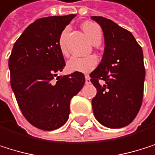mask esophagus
I'll use <instances>...</instances> for the list:
<instances>
[{"label": "esophagus", "instance_id": "obj_1", "mask_svg": "<svg viewBox=\"0 0 155 155\" xmlns=\"http://www.w3.org/2000/svg\"><path fill=\"white\" fill-rule=\"evenodd\" d=\"M85 84H90V77L88 75H85Z\"/></svg>", "mask_w": 155, "mask_h": 155}]
</instances>
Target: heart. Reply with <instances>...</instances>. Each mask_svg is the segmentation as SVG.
I'll use <instances>...</instances> for the list:
<instances>
[{"instance_id": "b5f03b06", "label": "heart", "mask_w": 155, "mask_h": 155, "mask_svg": "<svg viewBox=\"0 0 155 155\" xmlns=\"http://www.w3.org/2000/svg\"><path fill=\"white\" fill-rule=\"evenodd\" d=\"M82 28L87 38L91 40L93 44L101 39V28L97 24L94 22H84L82 25ZM66 35L67 29H64L59 38V48L61 53L64 57L69 56V49L66 46ZM97 65V60L94 56H86V57H72L67 62V69L70 71H78V72H90Z\"/></svg>"}]
</instances>
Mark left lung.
<instances>
[{"instance_id": "1", "label": "left lung", "mask_w": 155, "mask_h": 155, "mask_svg": "<svg viewBox=\"0 0 155 155\" xmlns=\"http://www.w3.org/2000/svg\"><path fill=\"white\" fill-rule=\"evenodd\" d=\"M91 19L101 26L105 38L102 61L90 74L97 91L92 99L94 115L105 127L122 128L132 122L142 103V48L130 31L113 21L102 16Z\"/></svg>"}]
</instances>
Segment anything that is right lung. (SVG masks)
<instances>
[{
    "instance_id": "right-lung-1",
    "label": "right lung",
    "mask_w": 155,
    "mask_h": 155,
    "mask_svg": "<svg viewBox=\"0 0 155 155\" xmlns=\"http://www.w3.org/2000/svg\"><path fill=\"white\" fill-rule=\"evenodd\" d=\"M74 16L36 20L16 40L9 58L11 86L18 106L28 122L43 130H57L66 123L71 99L85 82L82 72L57 74L65 66L59 38Z\"/></svg>"
}]
</instances>
